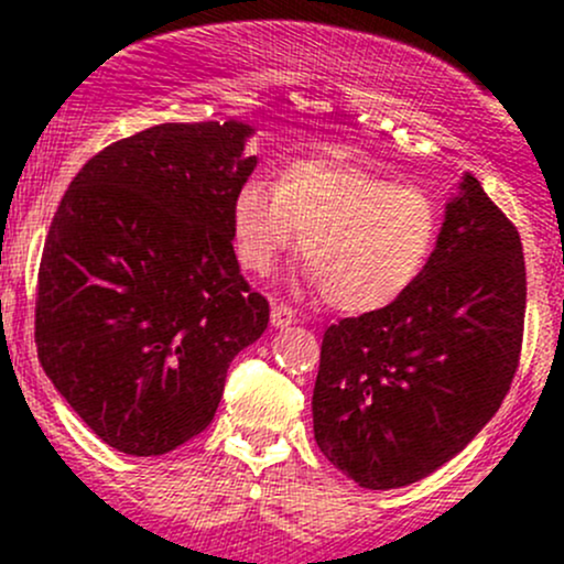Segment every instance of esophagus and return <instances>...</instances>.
Listing matches in <instances>:
<instances>
[{"label": "esophagus", "instance_id": "1", "mask_svg": "<svg viewBox=\"0 0 564 564\" xmlns=\"http://www.w3.org/2000/svg\"><path fill=\"white\" fill-rule=\"evenodd\" d=\"M270 321H273L275 328H286V326H291V323H296V315H294V310L286 307V304H273Z\"/></svg>", "mask_w": 564, "mask_h": 564}]
</instances>
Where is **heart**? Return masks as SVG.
Segmentation results:
<instances>
[{
  "instance_id": "b5f03b06",
  "label": "heart",
  "mask_w": 564,
  "mask_h": 564,
  "mask_svg": "<svg viewBox=\"0 0 564 564\" xmlns=\"http://www.w3.org/2000/svg\"><path fill=\"white\" fill-rule=\"evenodd\" d=\"M236 260L264 275L300 232L307 283L349 315L377 313L413 289L437 246L430 193L336 161H300L278 185L249 180L230 209Z\"/></svg>"
}]
</instances>
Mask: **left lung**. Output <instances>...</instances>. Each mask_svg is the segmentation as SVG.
<instances>
[{
    "instance_id": "8db88e82",
    "label": "left lung",
    "mask_w": 564,
    "mask_h": 564,
    "mask_svg": "<svg viewBox=\"0 0 564 564\" xmlns=\"http://www.w3.org/2000/svg\"><path fill=\"white\" fill-rule=\"evenodd\" d=\"M525 296L520 232L467 174L413 289L323 334L313 390L323 456L371 490L451 462L507 398Z\"/></svg>"
}]
</instances>
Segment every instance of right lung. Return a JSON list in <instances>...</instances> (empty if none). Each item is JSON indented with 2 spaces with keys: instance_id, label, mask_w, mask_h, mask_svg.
<instances>
[{
  "instance_id": "1",
  "label": "right lung",
  "mask_w": 564,
  "mask_h": 564,
  "mask_svg": "<svg viewBox=\"0 0 564 564\" xmlns=\"http://www.w3.org/2000/svg\"><path fill=\"white\" fill-rule=\"evenodd\" d=\"M241 121L111 142L63 193L36 278L39 364L111 448L161 456L215 419L228 368L268 328L232 251L254 172Z\"/></svg>"
}]
</instances>
